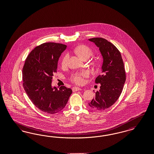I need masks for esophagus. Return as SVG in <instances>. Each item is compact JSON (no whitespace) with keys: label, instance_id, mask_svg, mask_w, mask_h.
Returning <instances> with one entry per match:
<instances>
[{"label":"esophagus","instance_id":"1","mask_svg":"<svg viewBox=\"0 0 154 154\" xmlns=\"http://www.w3.org/2000/svg\"><path fill=\"white\" fill-rule=\"evenodd\" d=\"M72 90L73 92H75V91H81L82 90V89L79 87H74L72 88Z\"/></svg>","mask_w":154,"mask_h":154}]
</instances>
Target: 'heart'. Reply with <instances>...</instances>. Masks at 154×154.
Returning a JSON list of instances; mask_svg holds the SVG:
<instances>
[{
	"label": "heart",
	"mask_w": 154,
	"mask_h": 154,
	"mask_svg": "<svg viewBox=\"0 0 154 154\" xmlns=\"http://www.w3.org/2000/svg\"><path fill=\"white\" fill-rule=\"evenodd\" d=\"M75 52L81 58L84 59L87 58H89L92 54V50L86 45H80L77 47L75 49ZM69 59V55L66 54L62 59V66H65L67 65ZM89 72L87 70H84L81 72H79L74 74L71 77V81L77 84H82L84 82V78L88 77Z\"/></svg>",
	"instance_id": "1"
}]
</instances>
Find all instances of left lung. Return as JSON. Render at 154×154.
I'll return each mask as SVG.
<instances>
[{"instance_id":"obj_1","label":"left lung","mask_w":154,"mask_h":154,"mask_svg":"<svg viewBox=\"0 0 154 154\" xmlns=\"http://www.w3.org/2000/svg\"><path fill=\"white\" fill-rule=\"evenodd\" d=\"M88 40L99 48L103 58L101 75L95 79L96 84H100V89L88 104L95 110L102 111L114 104L121 94L126 81L124 65L120 52L114 44L100 37Z\"/></svg>"}]
</instances>
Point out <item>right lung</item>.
Here are the masks:
<instances>
[{
	"label": "right lung",
	"mask_w": 154,
	"mask_h": 154,
	"mask_svg": "<svg viewBox=\"0 0 154 154\" xmlns=\"http://www.w3.org/2000/svg\"><path fill=\"white\" fill-rule=\"evenodd\" d=\"M67 48L65 44L45 43L30 52L22 69L23 87L30 100L39 110L56 114L66 105L72 94L70 88L52 87L59 58Z\"/></svg>",
	"instance_id": "right-lung-1"
}]
</instances>
